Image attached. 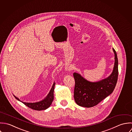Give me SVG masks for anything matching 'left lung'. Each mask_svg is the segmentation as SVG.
<instances>
[{
    "mask_svg": "<svg viewBox=\"0 0 132 132\" xmlns=\"http://www.w3.org/2000/svg\"><path fill=\"white\" fill-rule=\"evenodd\" d=\"M113 51L115 54L114 68L107 78L97 82H90L79 73H73L75 79L74 98L78 105L86 108L94 106L114 91L118 79V62L117 53L113 48Z\"/></svg>",
    "mask_w": 132,
    "mask_h": 132,
    "instance_id": "1",
    "label": "left lung"
}]
</instances>
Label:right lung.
Listing matches in <instances>:
<instances>
[{"label": "right lung", "instance_id": "1", "mask_svg": "<svg viewBox=\"0 0 132 132\" xmlns=\"http://www.w3.org/2000/svg\"><path fill=\"white\" fill-rule=\"evenodd\" d=\"M55 82L53 83L52 88L47 95V96L43 100L39 102H36V103H26V102H23L17 98L16 96L14 95V96L15 97L16 99L18 100L19 101L22 102L23 104L25 105H27L28 108L35 110H38V111H41V110H46L51 105L53 100V92H54V86H55Z\"/></svg>", "mask_w": 132, "mask_h": 132}]
</instances>
